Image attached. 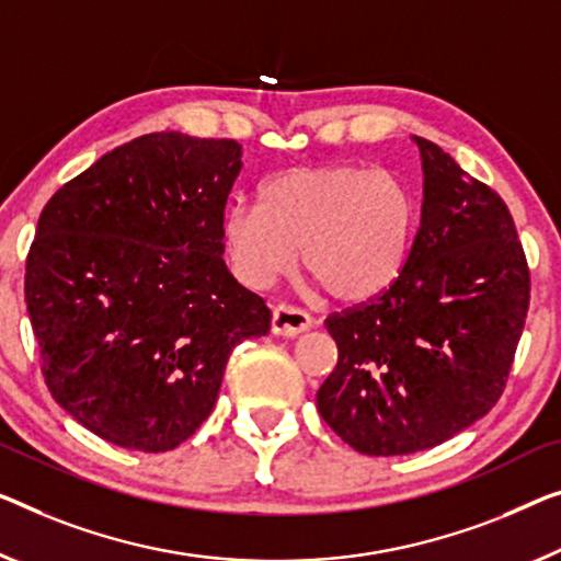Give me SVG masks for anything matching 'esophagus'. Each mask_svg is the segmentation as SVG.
I'll list each match as a JSON object with an SVG mask.
<instances>
[{
	"instance_id": "34e87169",
	"label": "esophagus",
	"mask_w": 561,
	"mask_h": 561,
	"mask_svg": "<svg viewBox=\"0 0 561 561\" xmlns=\"http://www.w3.org/2000/svg\"><path fill=\"white\" fill-rule=\"evenodd\" d=\"M312 328V317L295 305H277L272 309V332L282 337H297V334Z\"/></svg>"
}]
</instances>
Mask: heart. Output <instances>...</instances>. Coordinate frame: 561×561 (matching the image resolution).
<instances>
[{
	"instance_id": "b5f03b06",
	"label": "heart",
	"mask_w": 561,
	"mask_h": 561,
	"mask_svg": "<svg viewBox=\"0 0 561 561\" xmlns=\"http://www.w3.org/2000/svg\"><path fill=\"white\" fill-rule=\"evenodd\" d=\"M415 201L390 171L302 165L264 183L262 204L237 201L221 224L231 266L266 287L291 272L302 249L309 277L340 302H365L403 272Z\"/></svg>"
}]
</instances>
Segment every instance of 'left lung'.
<instances>
[{
	"label": "left lung",
	"instance_id": "left-lung-1",
	"mask_svg": "<svg viewBox=\"0 0 561 561\" xmlns=\"http://www.w3.org/2000/svg\"><path fill=\"white\" fill-rule=\"evenodd\" d=\"M423 206L403 272L324 328L337 367L317 390L324 423L367 456L438 446L504 392L529 309V266L496 191L413 136Z\"/></svg>",
	"mask_w": 561,
	"mask_h": 561
}]
</instances>
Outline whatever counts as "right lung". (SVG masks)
Segmentation results:
<instances>
[{"label":"right lung","instance_id":"obj_1","mask_svg":"<svg viewBox=\"0 0 561 561\" xmlns=\"http://www.w3.org/2000/svg\"><path fill=\"white\" fill-rule=\"evenodd\" d=\"M237 140L148 133L42 208L24 302L57 405L107 443L161 454L196 433L231 350L270 332L224 262Z\"/></svg>","mask_w":561,"mask_h":561}]
</instances>
